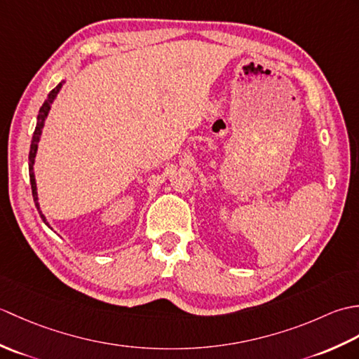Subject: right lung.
<instances>
[{"mask_svg": "<svg viewBox=\"0 0 359 359\" xmlns=\"http://www.w3.org/2000/svg\"><path fill=\"white\" fill-rule=\"evenodd\" d=\"M65 81H60L58 85L53 88L48 98H46V102L43 103V106L40 108V112H38V117H36V126H35V131L32 135V143H30V151H29V177H30V187H32V196H34V202H35V207L36 210L40 211V216L43 219V222L49 226V224L46 222V217L40 210V203H38V193H36V184H35V174H34V163H35V156H36V149H38V142H40V135L43 131V126H44V120L48 117V114L50 111V104L52 102L55 100L57 94L60 93V89H62ZM50 228V226H49Z\"/></svg>", "mask_w": 359, "mask_h": 359, "instance_id": "right-lung-1", "label": "right lung"}]
</instances>
